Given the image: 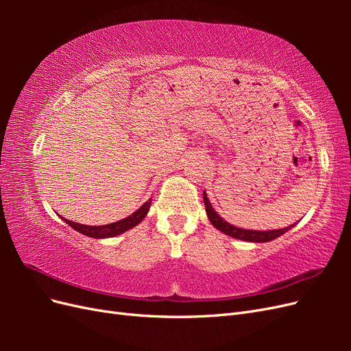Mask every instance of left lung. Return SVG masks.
I'll return each mask as SVG.
<instances>
[{"instance_id": "8db88e82", "label": "left lung", "mask_w": 351, "mask_h": 351, "mask_svg": "<svg viewBox=\"0 0 351 351\" xmlns=\"http://www.w3.org/2000/svg\"><path fill=\"white\" fill-rule=\"evenodd\" d=\"M204 202H205V208H206V215L209 218V221L212 222V226H214L217 230L222 231L224 234L230 236V237H234V239H239V240H244V241H252V243H267V241H271L274 239H277L280 236H282L284 232L289 231L290 228L294 227L290 226V227H285V228H280V230H268V231H256V230H243V228H237L234 226L228 224L227 221L222 219L215 209L212 208L210 202L206 196V193L204 192Z\"/></svg>"}]
</instances>
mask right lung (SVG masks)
Wrapping results in <instances>:
<instances>
[{"label":"right lung","mask_w":351,"mask_h":351,"mask_svg":"<svg viewBox=\"0 0 351 351\" xmlns=\"http://www.w3.org/2000/svg\"><path fill=\"white\" fill-rule=\"evenodd\" d=\"M151 202H152V199L145 202V204L136 212H133L132 215H129L124 219L117 221V222H112V224H107V226H83V224H77V222H73V221L66 219L62 217L61 218L64 219L66 224H69L71 228H74L88 237H93V239L115 237V236L121 234V232L136 227L137 224H141V221H143V218L147 214V210H149V208H151Z\"/></svg>","instance_id":"right-lung-1"}]
</instances>
